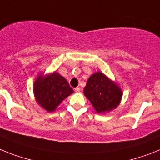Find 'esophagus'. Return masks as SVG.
<instances>
[{
	"label": "esophagus",
	"instance_id": "obj_1",
	"mask_svg": "<svg viewBox=\"0 0 160 160\" xmlns=\"http://www.w3.org/2000/svg\"><path fill=\"white\" fill-rule=\"evenodd\" d=\"M74 90H75V92H80V87H76V88H74Z\"/></svg>",
	"mask_w": 160,
	"mask_h": 160
}]
</instances>
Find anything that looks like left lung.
Instances as JSON below:
<instances>
[{
  "instance_id": "1",
  "label": "left lung",
  "mask_w": 160,
  "mask_h": 160,
  "mask_svg": "<svg viewBox=\"0 0 160 160\" xmlns=\"http://www.w3.org/2000/svg\"><path fill=\"white\" fill-rule=\"evenodd\" d=\"M84 93L98 113L115 109L122 98L119 87L102 72H97L88 78Z\"/></svg>"
}]
</instances>
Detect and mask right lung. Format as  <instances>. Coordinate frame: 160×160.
<instances>
[{"label": "right lung", "instance_id": "1", "mask_svg": "<svg viewBox=\"0 0 160 160\" xmlns=\"http://www.w3.org/2000/svg\"><path fill=\"white\" fill-rule=\"evenodd\" d=\"M73 89L64 77L57 72L39 76L35 81L34 93L37 102L47 111H53Z\"/></svg>", "mask_w": 160, "mask_h": 160}]
</instances>
